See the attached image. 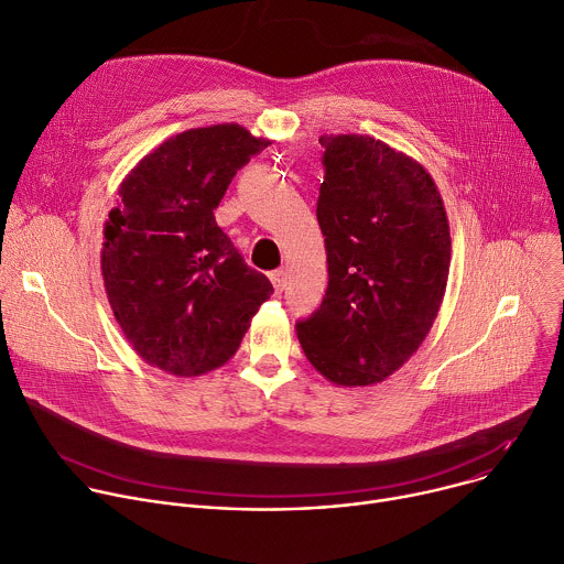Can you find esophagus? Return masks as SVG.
Listing matches in <instances>:
<instances>
[{"label":"esophagus","mask_w":564,"mask_h":564,"mask_svg":"<svg viewBox=\"0 0 564 564\" xmlns=\"http://www.w3.org/2000/svg\"><path fill=\"white\" fill-rule=\"evenodd\" d=\"M269 278H271V282H273L275 291H278V293H282V291H284V286H286V271H273Z\"/></svg>","instance_id":"1"}]
</instances>
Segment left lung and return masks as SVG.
<instances>
[{
    "instance_id": "1",
    "label": "left lung",
    "mask_w": 564,
    "mask_h": 564,
    "mask_svg": "<svg viewBox=\"0 0 564 564\" xmlns=\"http://www.w3.org/2000/svg\"><path fill=\"white\" fill-rule=\"evenodd\" d=\"M318 224L329 284L295 325L304 356L327 381H386L425 340L444 302L451 226L430 172L367 134H323Z\"/></svg>"
}]
</instances>
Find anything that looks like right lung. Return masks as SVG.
Masks as SVG:
<instances>
[{
  "mask_svg": "<svg viewBox=\"0 0 564 564\" xmlns=\"http://www.w3.org/2000/svg\"><path fill=\"white\" fill-rule=\"evenodd\" d=\"M269 145L237 122L185 130L118 185L100 248L105 293L132 349L172 377L228 362L273 293L213 213L237 170Z\"/></svg>",
  "mask_w": 564,
  "mask_h": 564,
  "instance_id": "right-lung-1",
  "label": "right lung"
}]
</instances>
